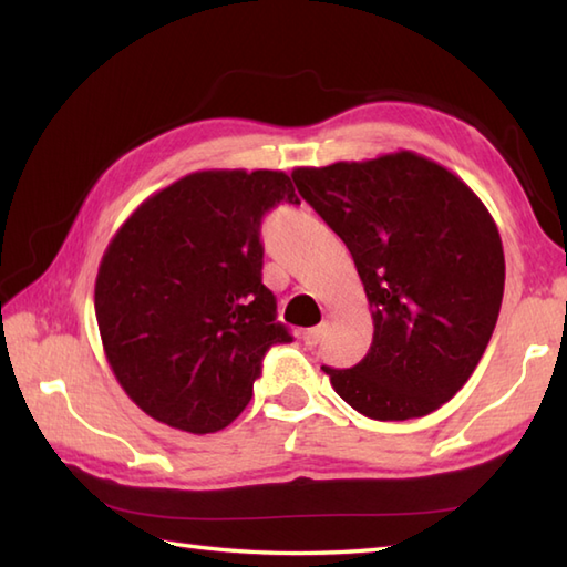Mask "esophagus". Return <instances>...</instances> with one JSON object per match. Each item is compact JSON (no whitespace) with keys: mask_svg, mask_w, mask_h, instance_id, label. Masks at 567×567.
<instances>
[{"mask_svg":"<svg viewBox=\"0 0 567 567\" xmlns=\"http://www.w3.org/2000/svg\"><path fill=\"white\" fill-rule=\"evenodd\" d=\"M327 333H329V321H321L319 327L305 331V343L307 346H317V343H321L323 339H327Z\"/></svg>","mask_w":567,"mask_h":567,"instance_id":"esophagus-1","label":"esophagus"}]
</instances>
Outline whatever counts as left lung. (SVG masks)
I'll return each instance as SVG.
<instances>
[{"instance_id": "8db88e82", "label": "left lung", "mask_w": 567, "mask_h": 567, "mask_svg": "<svg viewBox=\"0 0 567 567\" xmlns=\"http://www.w3.org/2000/svg\"><path fill=\"white\" fill-rule=\"evenodd\" d=\"M295 185L341 236L372 311L358 365H321L355 412L419 419L473 375L504 295L497 224L461 177L424 155L295 167Z\"/></svg>"}]
</instances>
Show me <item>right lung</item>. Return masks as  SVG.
<instances>
[{"instance_id": "right-lung-1", "label": "right lung", "mask_w": 567, "mask_h": 567, "mask_svg": "<svg viewBox=\"0 0 567 567\" xmlns=\"http://www.w3.org/2000/svg\"><path fill=\"white\" fill-rule=\"evenodd\" d=\"M299 204L282 171H202L155 192L106 246L97 282L104 355L151 419L187 433L244 412L262 355L292 336L262 285L260 224Z\"/></svg>"}]
</instances>
